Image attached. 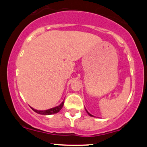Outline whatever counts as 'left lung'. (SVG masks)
<instances>
[{
	"mask_svg": "<svg viewBox=\"0 0 147 147\" xmlns=\"http://www.w3.org/2000/svg\"><path fill=\"white\" fill-rule=\"evenodd\" d=\"M86 112H87V113L89 115H90V116H92V115H91L90 113H88V111H86Z\"/></svg>",
	"mask_w": 147,
	"mask_h": 147,
	"instance_id": "8db88e82",
	"label": "left lung"
}]
</instances>
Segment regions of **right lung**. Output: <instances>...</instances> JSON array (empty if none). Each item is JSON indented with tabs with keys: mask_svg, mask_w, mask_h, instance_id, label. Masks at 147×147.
<instances>
[{
	"mask_svg": "<svg viewBox=\"0 0 147 147\" xmlns=\"http://www.w3.org/2000/svg\"><path fill=\"white\" fill-rule=\"evenodd\" d=\"M63 104H64V102H62L59 106H56V107L52 108V109H48V110H45V111H38V110H36V109H32V108H31V109H32L34 112L37 113L41 114V115H48L55 114V113H57L58 112H59L61 109L62 107H63Z\"/></svg>",
	"mask_w": 147,
	"mask_h": 147,
	"instance_id": "add662e5",
	"label": "right lung"
}]
</instances>
